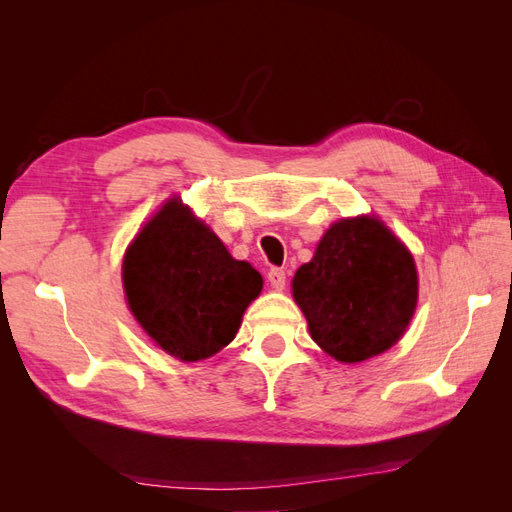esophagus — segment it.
Returning <instances> with one entry per match:
<instances>
[{"label": "esophagus", "instance_id": "esophagus-1", "mask_svg": "<svg viewBox=\"0 0 512 512\" xmlns=\"http://www.w3.org/2000/svg\"><path fill=\"white\" fill-rule=\"evenodd\" d=\"M267 280L275 290H282L286 286V271L280 267H271L267 273Z\"/></svg>", "mask_w": 512, "mask_h": 512}]
</instances>
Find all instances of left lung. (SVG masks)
<instances>
[{
    "label": "left lung",
    "instance_id": "left-lung-1",
    "mask_svg": "<svg viewBox=\"0 0 512 512\" xmlns=\"http://www.w3.org/2000/svg\"><path fill=\"white\" fill-rule=\"evenodd\" d=\"M292 294L314 342L337 361L359 363L404 335L418 297L414 260L380 220H342L294 273Z\"/></svg>",
    "mask_w": 512,
    "mask_h": 512
}]
</instances>
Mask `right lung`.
Masks as SVG:
<instances>
[{
    "mask_svg": "<svg viewBox=\"0 0 512 512\" xmlns=\"http://www.w3.org/2000/svg\"><path fill=\"white\" fill-rule=\"evenodd\" d=\"M123 286L153 342L181 361H200L235 339L262 277L173 198L128 247Z\"/></svg>",
    "mask_w": 512,
    "mask_h": 512,
    "instance_id": "obj_1",
    "label": "right lung"
}]
</instances>
